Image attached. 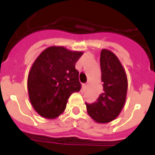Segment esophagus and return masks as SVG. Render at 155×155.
<instances>
[{"instance_id":"1","label":"esophagus","mask_w":155,"mask_h":155,"mask_svg":"<svg viewBox=\"0 0 155 155\" xmlns=\"http://www.w3.org/2000/svg\"><path fill=\"white\" fill-rule=\"evenodd\" d=\"M86 87H87V84H82V89H83V91H84V90L86 89Z\"/></svg>"}]
</instances>
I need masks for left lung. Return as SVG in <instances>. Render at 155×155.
<instances>
[{
  "label": "left lung",
  "mask_w": 155,
  "mask_h": 155,
  "mask_svg": "<svg viewBox=\"0 0 155 155\" xmlns=\"http://www.w3.org/2000/svg\"><path fill=\"white\" fill-rule=\"evenodd\" d=\"M100 61L104 92L94 103L85 104L89 115L98 123L104 124L114 120L122 110L126 100L128 81L124 69L113 52L103 49Z\"/></svg>",
  "instance_id": "8db88e82"
}]
</instances>
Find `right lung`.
Segmentation results:
<instances>
[{
  "label": "right lung",
  "instance_id": "add662e5",
  "mask_svg": "<svg viewBox=\"0 0 155 155\" xmlns=\"http://www.w3.org/2000/svg\"><path fill=\"white\" fill-rule=\"evenodd\" d=\"M82 54V51L51 46L36 58L29 72L27 87L31 103L40 115L58 117L65 110L71 94L80 91L75 63Z\"/></svg>",
  "mask_w": 155,
  "mask_h": 155
}]
</instances>
